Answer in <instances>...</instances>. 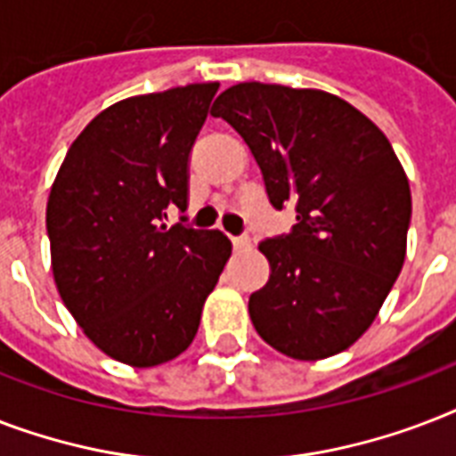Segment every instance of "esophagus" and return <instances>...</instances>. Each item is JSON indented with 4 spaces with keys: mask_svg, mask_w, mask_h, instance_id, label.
I'll return each instance as SVG.
<instances>
[{
    "mask_svg": "<svg viewBox=\"0 0 456 456\" xmlns=\"http://www.w3.org/2000/svg\"><path fill=\"white\" fill-rule=\"evenodd\" d=\"M232 246L234 250H246L250 246V239L248 236H232Z\"/></svg>",
    "mask_w": 456,
    "mask_h": 456,
    "instance_id": "1",
    "label": "esophagus"
}]
</instances>
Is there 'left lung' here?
<instances>
[{
  "mask_svg": "<svg viewBox=\"0 0 456 456\" xmlns=\"http://www.w3.org/2000/svg\"><path fill=\"white\" fill-rule=\"evenodd\" d=\"M263 172L289 236L257 250L270 281L250 296L260 338L286 357L326 360L374 324L407 253L410 182L388 137L362 110L322 89L239 82L213 103Z\"/></svg>",
  "mask_w": 456,
  "mask_h": 456,
  "instance_id": "left-lung-1",
  "label": "left lung"
}]
</instances>
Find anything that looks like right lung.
Instances as JSON below:
<instances>
[{"label":"right lung","instance_id":"right-lung-1","mask_svg":"<svg viewBox=\"0 0 456 456\" xmlns=\"http://www.w3.org/2000/svg\"><path fill=\"white\" fill-rule=\"evenodd\" d=\"M217 82L130 96L68 149L46 200L53 284L103 354L146 369L191 346L232 243L217 229L167 227L186 210L189 151Z\"/></svg>","mask_w":456,"mask_h":456}]
</instances>
